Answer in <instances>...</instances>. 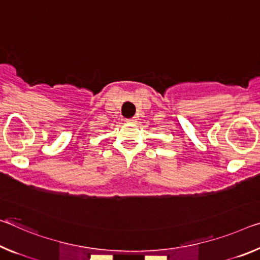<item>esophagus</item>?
<instances>
[{
    "instance_id": "obj_1",
    "label": "esophagus",
    "mask_w": 260,
    "mask_h": 260,
    "mask_svg": "<svg viewBox=\"0 0 260 260\" xmlns=\"http://www.w3.org/2000/svg\"><path fill=\"white\" fill-rule=\"evenodd\" d=\"M127 121L131 122V123H135V122L138 121V119H137V117H133V118H131V119H127Z\"/></svg>"
}]
</instances>
